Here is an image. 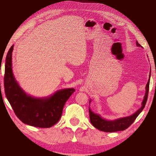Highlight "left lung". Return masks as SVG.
I'll return each mask as SVG.
<instances>
[{
	"mask_svg": "<svg viewBox=\"0 0 156 156\" xmlns=\"http://www.w3.org/2000/svg\"><path fill=\"white\" fill-rule=\"evenodd\" d=\"M136 44L138 47H142L140 44L138 43V41H136ZM150 76L149 79L148 80V83L146 85V91H145V95L143 99V101L142 102V107L133 114L126 116V117L120 118L115 119L114 120H108L102 118L101 116L98 114L94 113L89 108V118H90V122L94 127L98 129L100 131H105V132H115L119 131H123L127 129L132 123L134 122V120L136 119L138 115L141 113V112L145 107V105L147 103L148 94H149V83H150ZM91 102V100H89V103Z\"/></svg>",
	"mask_w": 156,
	"mask_h": 156,
	"instance_id": "obj_1",
	"label": "left lung"
}]
</instances>
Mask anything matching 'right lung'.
Instances as JSON below:
<instances>
[{
    "label": "right lung",
    "mask_w": 156,
    "mask_h": 156,
    "mask_svg": "<svg viewBox=\"0 0 156 156\" xmlns=\"http://www.w3.org/2000/svg\"><path fill=\"white\" fill-rule=\"evenodd\" d=\"M6 56L4 76L5 93L16 115L23 123L40 128H49L58 122L67 100L75 91L73 88L61 89L47 98H34L18 85L12 72V51Z\"/></svg>",
    "instance_id": "obj_1"
}]
</instances>
